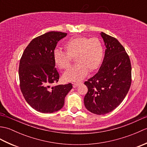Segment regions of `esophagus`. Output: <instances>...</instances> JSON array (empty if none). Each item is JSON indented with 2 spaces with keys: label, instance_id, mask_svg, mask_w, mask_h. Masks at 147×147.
<instances>
[{
  "label": "esophagus",
  "instance_id": "esophagus-1",
  "mask_svg": "<svg viewBox=\"0 0 147 147\" xmlns=\"http://www.w3.org/2000/svg\"><path fill=\"white\" fill-rule=\"evenodd\" d=\"M80 85H81V83H73V87H74V88H76V87Z\"/></svg>",
  "mask_w": 147,
  "mask_h": 147
}]
</instances>
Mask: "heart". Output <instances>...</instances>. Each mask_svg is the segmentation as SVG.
Instances as JSON below:
<instances>
[{"mask_svg":"<svg viewBox=\"0 0 147 147\" xmlns=\"http://www.w3.org/2000/svg\"><path fill=\"white\" fill-rule=\"evenodd\" d=\"M64 47L66 52L55 49L53 57L55 65L61 69L70 67L72 58L75 57L77 64L64 74L65 81L82 80L90 72H93L100 66L104 58V47L97 38H90L78 36L68 40Z\"/></svg>","mask_w":147,"mask_h":147,"instance_id":"1","label":"heart"}]
</instances>
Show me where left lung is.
Listing matches in <instances>:
<instances>
[{
  "label": "left lung",
  "mask_w": 147,
  "mask_h": 147,
  "mask_svg": "<svg viewBox=\"0 0 147 147\" xmlns=\"http://www.w3.org/2000/svg\"><path fill=\"white\" fill-rule=\"evenodd\" d=\"M100 34L107 48L104 59L98 73L85 82L88 92L84 98L86 108L97 115L119 105L131 83V65L124 47L114 37Z\"/></svg>",
  "instance_id": "1"
}]
</instances>
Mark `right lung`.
<instances>
[{
	"label": "right lung",
	"instance_id": "obj_1",
	"mask_svg": "<svg viewBox=\"0 0 147 147\" xmlns=\"http://www.w3.org/2000/svg\"><path fill=\"white\" fill-rule=\"evenodd\" d=\"M66 33L50 32L31 41L23 52L19 66L21 92L31 107L42 113H52L62 108L71 83L51 86L57 83L53 53Z\"/></svg>",
	"mask_w": 147,
	"mask_h": 147
}]
</instances>
